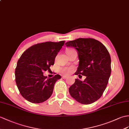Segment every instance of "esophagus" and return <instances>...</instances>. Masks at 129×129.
<instances>
[{
	"label": "esophagus",
	"instance_id": "1",
	"mask_svg": "<svg viewBox=\"0 0 129 129\" xmlns=\"http://www.w3.org/2000/svg\"><path fill=\"white\" fill-rule=\"evenodd\" d=\"M67 76H62V79H67Z\"/></svg>",
	"mask_w": 129,
	"mask_h": 129
}]
</instances>
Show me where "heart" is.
<instances>
[{
  "label": "heart",
  "mask_w": 129,
  "mask_h": 129,
  "mask_svg": "<svg viewBox=\"0 0 129 129\" xmlns=\"http://www.w3.org/2000/svg\"><path fill=\"white\" fill-rule=\"evenodd\" d=\"M70 50H71V49H68L67 50V52H68V51H70ZM72 69H73V68L71 67H65L61 69L60 71L62 74L68 75L71 73Z\"/></svg>",
  "instance_id": "heart-1"
}]
</instances>
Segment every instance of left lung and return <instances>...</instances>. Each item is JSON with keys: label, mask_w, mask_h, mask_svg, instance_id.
I'll list each match as a JSON object with an SVG mask.
<instances>
[{"label": "left lung", "mask_w": 129, "mask_h": 129, "mask_svg": "<svg viewBox=\"0 0 129 129\" xmlns=\"http://www.w3.org/2000/svg\"><path fill=\"white\" fill-rule=\"evenodd\" d=\"M78 53L79 65L75 74L86 76L83 81L76 79L69 89L78 102L89 104L101 98L111 74V58L106 47L93 38H77L65 43Z\"/></svg>", "instance_id": "left-lung-1"}]
</instances>
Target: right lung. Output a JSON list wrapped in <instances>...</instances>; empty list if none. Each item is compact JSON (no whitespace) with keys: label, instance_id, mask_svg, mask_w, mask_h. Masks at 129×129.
Segmentation results:
<instances>
[{"label":"right lung","instance_id":"1","mask_svg":"<svg viewBox=\"0 0 129 129\" xmlns=\"http://www.w3.org/2000/svg\"><path fill=\"white\" fill-rule=\"evenodd\" d=\"M64 42H46L35 44L20 56L15 72V81L20 94L27 101L40 103L52 95L55 83L61 76L57 74L47 79L43 72L50 70Z\"/></svg>","mask_w":129,"mask_h":129}]
</instances>
